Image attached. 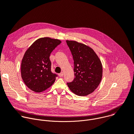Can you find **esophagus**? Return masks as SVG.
I'll return each mask as SVG.
<instances>
[{"label":"esophagus","mask_w":134,"mask_h":134,"mask_svg":"<svg viewBox=\"0 0 134 134\" xmlns=\"http://www.w3.org/2000/svg\"><path fill=\"white\" fill-rule=\"evenodd\" d=\"M63 75H64V74H63V72H62L60 74H59V77H63Z\"/></svg>","instance_id":"esophagus-1"}]
</instances>
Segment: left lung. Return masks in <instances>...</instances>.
I'll list each match as a JSON object with an SVG mask.
<instances>
[{
  "label": "left lung",
  "instance_id": "8db88e82",
  "mask_svg": "<svg viewBox=\"0 0 134 134\" xmlns=\"http://www.w3.org/2000/svg\"><path fill=\"white\" fill-rule=\"evenodd\" d=\"M74 61L75 78L67 83L70 91L79 96H86L94 91L102 77V65L94 51L75 41H66Z\"/></svg>",
  "mask_w": 134,
  "mask_h": 134
}]
</instances>
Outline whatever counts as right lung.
<instances>
[{"instance_id":"right-lung-1","label":"right lung","mask_w":134,"mask_h":134,"mask_svg":"<svg viewBox=\"0 0 134 134\" xmlns=\"http://www.w3.org/2000/svg\"><path fill=\"white\" fill-rule=\"evenodd\" d=\"M61 42L58 39L41 37L26 51L21 64V76L31 90L40 93L54 83L57 75L51 72L49 57Z\"/></svg>"}]
</instances>
